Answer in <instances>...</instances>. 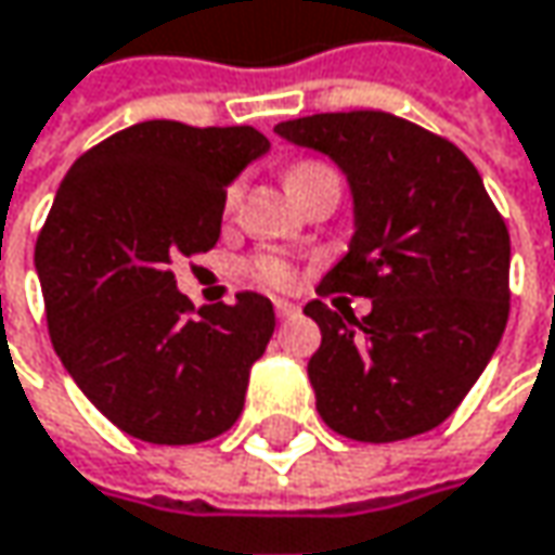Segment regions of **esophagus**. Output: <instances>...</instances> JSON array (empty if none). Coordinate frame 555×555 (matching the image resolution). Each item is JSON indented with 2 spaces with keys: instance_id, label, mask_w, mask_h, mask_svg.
Wrapping results in <instances>:
<instances>
[{
  "instance_id": "esophagus-1",
  "label": "esophagus",
  "mask_w": 555,
  "mask_h": 555,
  "mask_svg": "<svg viewBox=\"0 0 555 555\" xmlns=\"http://www.w3.org/2000/svg\"><path fill=\"white\" fill-rule=\"evenodd\" d=\"M276 313L282 320H292V317H298V308L292 301H276Z\"/></svg>"
}]
</instances>
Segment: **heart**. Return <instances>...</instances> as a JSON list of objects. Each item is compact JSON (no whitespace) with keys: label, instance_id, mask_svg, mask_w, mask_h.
Wrapping results in <instances>:
<instances>
[{"label":"heart","instance_id":"obj_1","mask_svg":"<svg viewBox=\"0 0 555 555\" xmlns=\"http://www.w3.org/2000/svg\"><path fill=\"white\" fill-rule=\"evenodd\" d=\"M310 181L339 179H336V172H333L330 166H323V163H298V166H292V172H288V188H301V184H310ZM238 197H242V191H238V188H229L225 207H235ZM257 276L263 279L267 285H292V267L276 260V257H263V260L257 263Z\"/></svg>","mask_w":555,"mask_h":555}]
</instances>
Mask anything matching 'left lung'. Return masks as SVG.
I'll use <instances>...</instances> for the list:
<instances>
[{"mask_svg":"<svg viewBox=\"0 0 555 555\" xmlns=\"http://www.w3.org/2000/svg\"><path fill=\"white\" fill-rule=\"evenodd\" d=\"M276 134L330 156L351 191V242L317 292L371 298L361 320L305 308L323 336L308 361L320 417L361 442L440 427L508 320V232L472 159L389 113L308 115Z\"/></svg>","mask_w":555,"mask_h":555,"instance_id":"obj_1","label":"left lung"}]
</instances>
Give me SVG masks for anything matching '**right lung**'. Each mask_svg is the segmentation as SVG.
Listing matches in <instances>:
<instances>
[{
	"label": "right lung",
	"instance_id": "right-lung-1",
	"mask_svg": "<svg viewBox=\"0 0 555 555\" xmlns=\"http://www.w3.org/2000/svg\"><path fill=\"white\" fill-rule=\"evenodd\" d=\"M270 153L247 125L141 121L68 169L37 238L55 354L118 430L156 446L225 434L276 330L270 298L191 301L169 263L219 242L225 188Z\"/></svg>",
	"mask_w": 555,
	"mask_h": 555
}]
</instances>
